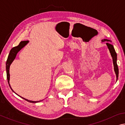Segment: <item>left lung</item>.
I'll list each match as a JSON object with an SVG mask.
<instances>
[{"label":"left lung","instance_id":"1","mask_svg":"<svg viewBox=\"0 0 125 125\" xmlns=\"http://www.w3.org/2000/svg\"><path fill=\"white\" fill-rule=\"evenodd\" d=\"M107 42L106 44L108 47L109 51L110 52L112 58H113V64H114V71H115V72L116 75V81L118 79V66L117 64V54L115 52V50L114 49V46L111 45L110 43H109V41H111L107 39H104L102 40V42Z\"/></svg>","mask_w":125,"mask_h":125}]
</instances>
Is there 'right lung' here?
I'll list each match as a JSON object with an SVG mask.
<instances>
[{"label":"right lung","mask_w":125,"mask_h":125,"mask_svg":"<svg viewBox=\"0 0 125 125\" xmlns=\"http://www.w3.org/2000/svg\"><path fill=\"white\" fill-rule=\"evenodd\" d=\"M29 41H21L20 42L19 45L18 46H16V47H14L12 48H11V50H10V53L9 54V56H8V57L7 59V62H6V71H7V79H8V83H9V85L10 86V88L12 90V91L13 92L14 90L12 89V88L10 86V84H9V80H10V74H9V69H10V66L11 64L12 63V62H13V61L15 60V58L16 54L18 53L22 49V48L24 47L25 46H26L27 43H29ZM15 93V92H14ZM16 94V93H15ZM18 95V94H17ZM21 97V96H20ZM22 99H25V100H26L28 101L29 103H36L38 102H40V101H41L42 100H40V101H31L29 100H27V99H25L24 98L21 97Z\"/></svg>","instance_id":"add662e5"}]
</instances>
